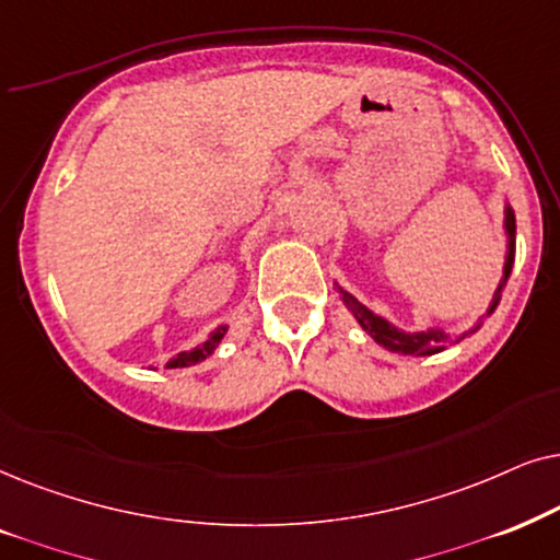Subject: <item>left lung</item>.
<instances>
[{"instance_id":"left-lung-1","label":"left lung","mask_w":560,"mask_h":560,"mask_svg":"<svg viewBox=\"0 0 560 560\" xmlns=\"http://www.w3.org/2000/svg\"><path fill=\"white\" fill-rule=\"evenodd\" d=\"M502 230H504L502 281H499V287L494 289V296H491L487 315H483L468 332H460V335L448 332V330H443V327H438V325L428 327V330H401V327L394 325L389 317L378 315V312L366 307L363 302H358L355 296L348 292V289H342L338 284V281H335V289H338L342 304H346V307L353 312L355 323L361 325V330L371 335L376 346H382V348L392 350V353H399V355H435V353H443V350H448L453 342H460L464 338H468V335H474L476 330H479V327L483 325V319L491 317V312L497 310L499 300H502V292H504L506 281H510V273H512V266H514V237H517V222H514V210H512L510 199H504Z\"/></svg>"}]
</instances>
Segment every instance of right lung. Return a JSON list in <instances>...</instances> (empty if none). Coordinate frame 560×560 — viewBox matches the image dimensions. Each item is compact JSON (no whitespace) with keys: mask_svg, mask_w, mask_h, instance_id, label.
Instances as JSON below:
<instances>
[{"mask_svg":"<svg viewBox=\"0 0 560 560\" xmlns=\"http://www.w3.org/2000/svg\"><path fill=\"white\" fill-rule=\"evenodd\" d=\"M228 327H230L228 323H225V325H218L210 335H207V338H205L202 342H199V346L184 350V353L171 355L168 363H166V369H186V366H194V363L205 361V358H210V355L214 353V350H218L222 338H225Z\"/></svg>","mask_w":560,"mask_h":560,"instance_id":"add662e5","label":"right lung"}]
</instances>
